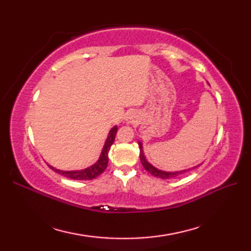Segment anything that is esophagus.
I'll list each match as a JSON object with an SVG mask.
<instances>
[{
  "instance_id": "esophagus-1",
  "label": "esophagus",
  "mask_w": 251,
  "mask_h": 251,
  "mask_svg": "<svg viewBox=\"0 0 251 251\" xmlns=\"http://www.w3.org/2000/svg\"><path fill=\"white\" fill-rule=\"evenodd\" d=\"M127 121H128L129 123L132 122V117H131V116H128V117H127Z\"/></svg>"
}]
</instances>
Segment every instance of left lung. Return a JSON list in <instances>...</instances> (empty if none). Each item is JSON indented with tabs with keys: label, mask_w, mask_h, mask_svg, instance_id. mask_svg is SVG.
Returning a JSON list of instances; mask_svg holds the SVG:
<instances>
[{
	"label": "left lung",
	"mask_w": 251,
	"mask_h": 251,
	"mask_svg": "<svg viewBox=\"0 0 251 251\" xmlns=\"http://www.w3.org/2000/svg\"><path fill=\"white\" fill-rule=\"evenodd\" d=\"M138 145H139V149H140V161L142 166L145 167V169L147 170L148 173H150L152 176L156 178H161V179H170V178H175L177 177L179 175H182L186 172H190L192 169H195L196 167H199L200 165H197V166H194L192 168H188V169H184V170H179V172H165V170H161L156 167H154L152 164L149 163L147 161V158L145 156V153H143V148H142V143L141 141H138Z\"/></svg>",
	"instance_id": "left-lung-1"
}]
</instances>
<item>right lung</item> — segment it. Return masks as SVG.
<instances>
[{
	"label": "right lung",
	"instance_id": "obj_1",
	"mask_svg": "<svg viewBox=\"0 0 251 251\" xmlns=\"http://www.w3.org/2000/svg\"><path fill=\"white\" fill-rule=\"evenodd\" d=\"M117 131V126L112 127L111 130L109 131L108 138L104 142V146L102 148V151H101L100 156L98 158V161L96 162L92 166H89L85 169H81V170H60L57 169L55 167L50 166L49 165V167L50 169L54 170L55 173L59 174L61 176H65V177L69 178V179H73V180H93L95 178H97L99 175L102 174L104 172V169L108 166L109 163V156L108 153L110 151L111 146L113 145L114 139H115V135Z\"/></svg>",
	"mask_w": 251,
	"mask_h": 251
}]
</instances>
